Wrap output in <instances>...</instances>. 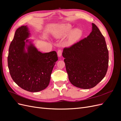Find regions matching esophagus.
<instances>
[{"label":"esophagus","mask_w":121,"mask_h":121,"mask_svg":"<svg viewBox=\"0 0 121 121\" xmlns=\"http://www.w3.org/2000/svg\"><path fill=\"white\" fill-rule=\"evenodd\" d=\"M62 54V50L61 49H59L57 51V56L58 57H60Z\"/></svg>","instance_id":"obj_1"}]
</instances>
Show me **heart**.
<instances>
[{"label":"heart","instance_id":"obj_1","mask_svg":"<svg viewBox=\"0 0 121 121\" xmlns=\"http://www.w3.org/2000/svg\"><path fill=\"white\" fill-rule=\"evenodd\" d=\"M73 26L69 24L62 25L56 31L55 36L57 38H61L66 36L71 31L69 35L68 40L69 44H72L77 41L82 35V31L80 29H75L73 30Z\"/></svg>","mask_w":121,"mask_h":121}]
</instances>
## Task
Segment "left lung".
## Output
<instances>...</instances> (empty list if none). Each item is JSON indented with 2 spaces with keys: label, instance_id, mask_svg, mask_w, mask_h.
I'll return each mask as SVG.
<instances>
[{
  "label": "left lung",
  "instance_id": "obj_1",
  "mask_svg": "<svg viewBox=\"0 0 121 121\" xmlns=\"http://www.w3.org/2000/svg\"><path fill=\"white\" fill-rule=\"evenodd\" d=\"M92 26L89 35L63 52L69 81L84 89L92 88L104 78L108 65L104 37L95 25Z\"/></svg>",
  "mask_w": 121,
  "mask_h": 121
}]
</instances>
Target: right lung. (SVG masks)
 Instances as JSON below:
<instances>
[{"instance_id":"obj_1","label":"right lung","mask_w":121,"mask_h":121,"mask_svg":"<svg viewBox=\"0 0 121 121\" xmlns=\"http://www.w3.org/2000/svg\"><path fill=\"white\" fill-rule=\"evenodd\" d=\"M30 36L27 26L17 29L9 47L8 67L11 77L18 86L36 92L48 86L58 57L55 51L47 53L38 51L32 40L27 39Z\"/></svg>"}]
</instances>
